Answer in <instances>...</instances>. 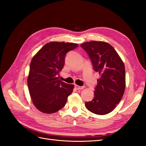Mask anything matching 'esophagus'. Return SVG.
I'll use <instances>...</instances> for the list:
<instances>
[{
    "instance_id": "34e87169",
    "label": "esophagus",
    "mask_w": 146,
    "mask_h": 146,
    "mask_svg": "<svg viewBox=\"0 0 146 146\" xmlns=\"http://www.w3.org/2000/svg\"><path fill=\"white\" fill-rule=\"evenodd\" d=\"M75 88L76 90H83L85 87L84 86H78L77 85H75Z\"/></svg>"
}]
</instances>
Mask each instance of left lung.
<instances>
[{
    "mask_svg": "<svg viewBox=\"0 0 146 146\" xmlns=\"http://www.w3.org/2000/svg\"><path fill=\"white\" fill-rule=\"evenodd\" d=\"M91 59L100 78L92 100L85 107L91 112L105 115L113 111L120 102L125 88V66L112 46L104 41H92L81 44Z\"/></svg>",
    "mask_w": 146,
    "mask_h": 146,
    "instance_id": "obj_1",
    "label": "left lung"
}]
</instances>
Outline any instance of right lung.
<instances>
[{"label":"right lung","instance_id":"add662e5","mask_svg":"<svg viewBox=\"0 0 146 146\" xmlns=\"http://www.w3.org/2000/svg\"><path fill=\"white\" fill-rule=\"evenodd\" d=\"M76 43L52 41L34 56L30 64L27 85L33 104L44 113H53L66 104L74 85L59 79L67 52L76 48Z\"/></svg>","mask_w":146,"mask_h":146}]
</instances>
